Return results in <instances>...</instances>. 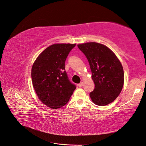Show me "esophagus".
<instances>
[{
  "label": "esophagus",
  "instance_id": "esophagus-1",
  "mask_svg": "<svg viewBox=\"0 0 146 146\" xmlns=\"http://www.w3.org/2000/svg\"><path fill=\"white\" fill-rule=\"evenodd\" d=\"M78 86H79V87H82V86H83V82H80V83H79V84H78Z\"/></svg>",
  "mask_w": 146,
  "mask_h": 146
}]
</instances>
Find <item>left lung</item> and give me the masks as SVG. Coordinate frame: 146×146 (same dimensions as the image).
<instances>
[{
    "instance_id": "8db88e82",
    "label": "left lung",
    "mask_w": 146,
    "mask_h": 146,
    "mask_svg": "<svg viewBox=\"0 0 146 146\" xmlns=\"http://www.w3.org/2000/svg\"><path fill=\"white\" fill-rule=\"evenodd\" d=\"M87 57L95 88L90 92L92 102L104 106L117 98L124 85L122 64L115 54L104 45L87 42L77 45Z\"/></svg>"
}]
</instances>
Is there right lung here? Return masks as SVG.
I'll return each mask as SVG.
<instances>
[{
	"instance_id": "obj_1",
	"label": "right lung",
	"mask_w": 146,
	"mask_h": 146,
	"mask_svg": "<svg viewBox=\"0 0 146 146\" xmlns=\"http://www.w3.org/2000/svg\"><path fill=\"white\" fill-rule=\"evenodd\" d=\"M75 44H56L46 48L32 67L33 87L41 102L52 109L62 108L76 89L65 70V62Z\"/></svg>"
}]
</instances>
